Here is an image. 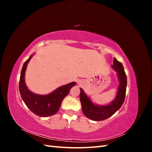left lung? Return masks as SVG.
I'll list each match as a JSON object with an SVG mask.
<instances>
[{
    "instance_id": "left-lung-1",
    "label": "left lung",
    "mask_w": 152,
    "mask_h": 152,
    "mask_svg": "<svg viewBox=\"0 0 152 152\" xmlns=\"http://www.w3.org/2000/svg\"><path fill=\"white\" fill-rule=\"evenodd\" d=\"M112 68L117 73L119 85L116 97L112 102L107 105H98L94 104L87 96L82 88L80 89V100L82 104V110L85 116L94 121H101L107 119L121 108L125 100L127 76L124 71L122 64L118 61L116 58L113 59V65Z\"/></svg>"
}]
</instances>
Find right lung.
Segmentation results:
<instances>
[{
  "mask_svg": "<svg viewBox=\"0 0 152 152\" xmlns=\"http://www.w3.org/2000/svg\"><path fill=\"white\" fill-rule=\"evenodd\" d=\"M34 54L24 63L21 72L19 83L21 97L26 107L37 115L42 117L53 115L58 112L62 101L68 94L72 87L75 86L76 82H72L60 86L48 94L41 95L32 93L25 84V75L27 65Z\"/></svg>",
  "mask_w": 152,
  "mask_h": 152,
  "instance_id": "1",
  "label": "right lung"
}]
</instances>
